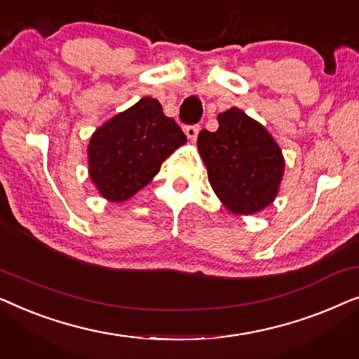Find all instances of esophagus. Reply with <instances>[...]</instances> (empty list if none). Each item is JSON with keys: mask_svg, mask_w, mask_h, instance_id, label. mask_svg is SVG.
<instances>
[{"mask_svg": "<svg viewBox=\"0 0 359 359\" xmlns=\"http://www.w3.org/2000/svg\"><path fill=\"white\" fill-rule=\"evenodd\" d=\"M199 130H201V127H199L198 124H194V126H186V127H184V134L188 135L189 140H196V137H198Z\"/></svg>", "mask_w": 359, "mask_h": 359, "instance_id": "34e87169", "label": "esophagus"}]
</instances>
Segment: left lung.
<instances>
[{
	"instance_id": "8db88e82",
	"label": "left lung",
	"mask_w": 359,
	"mask_h": 359,
	"mask_svg": "<svg viewBox=\"0 0 359 359\" xmlns=\"http://www.w3.org/2000/svg\"><path fill=\"white\" fill-rule=\"evenodd\" d=\"M217 121V130L204 129L198 137L209 183L230 212H259L278 194L283 151L269 132L238 107L220 112Z\"/></svg>"
}]
</instances>
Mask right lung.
<instances>
[{"instance_id":"obj_1","label":"right lung","mask_w":359,"mask_h":359,"mask_svg":"<svg viewBox=\"0 0 359 359\" xmlns=\"http://www.w3.org/2000/svg\"><path fill=\"white\" fill-rule=\"evenodd\" d=\"M184 142L181 127L163 114L160 102L142 97L91 135L90 178L102 198L122 203L145 188L161 163Z\"/></svg>"}]
</instances>
